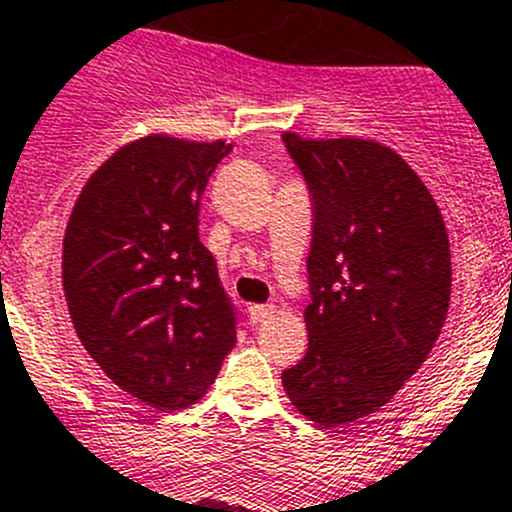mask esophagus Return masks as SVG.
Masks as SVG:
<instances>
[{
  "instance_id": "esophagus-1",
  "label": "esophagus",
  "mask_w": 512,
  "mask_h": 512,
  "mask_svg": "<svg viewBox=\"0 0 512 512\" xmlns=\"http://www.w3.org/2000/svg\"><path fill=\"white\" fill-rule=\"evenodd\" d=\"M250 322H255V325H260V322H265L267 317H272L277 312L275 305H252L250 310Z\"/></svg>"
}]
</instances>
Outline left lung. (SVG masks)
Instances as JSON below:
<instances>
[{
	"mask_svg": "<svg viewBox=\"0 0 512 512\" xmlns=\"http://www.w3.org/2000/svg\"><path fill=\"white\" fill-rule=\"evenodd\" d=\"M312 200L310 342L282 372L287 398L320 428L390 403L435 347L450 305V242L433 195L375 140L282 135Z\"/></svg>",
	"mask_w": 512,
	"mask_h": 512,
	"instance_id": "obj_1",
	"label": "left lung"
}]
</instances>
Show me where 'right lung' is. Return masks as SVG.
I'll list each match as a JSON object with an SVG mask.
<instances>
[{
  "label": "right lung",
  "mask_w": 512,
  "mask_h": 512,
  "mask_svg": "<svg viewBox=\"0 0 512 512\" xmlns=\"http://www.w3.org/2000/svg\"><path fill=\"white\" fill-rule=\"evenodd\" d=\"M230 150L167 135L119 147L64 232V297L84 350L165 413L195 405L237 342V312L197 230L202 192Z\"/></svg>",
  "instance_id": "obj_1"
}]
</instances>
